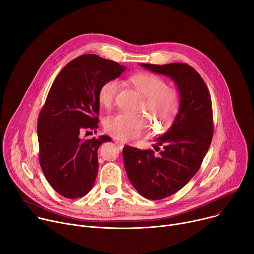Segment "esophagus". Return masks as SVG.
<instances>
[{"mask_svg":"<svg viewBox=\"0 0 254 254\" xmlns=\"http://www.w3.org/2000/svg\"><path fill=\"white\" fill-rule=\"evenodd\" d=\"M115 142H116V144L118 145V147H119V148H120V150H122V148L124 147V143H122L121 141H117V140H116Z\"/></svg>","mask_w":254,"mask_h":254,"instance_id":"obj_1","label":"esophagus"}]
</instances>
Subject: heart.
Here are the masks:
<instances>
[{
    "instance_id": "heart-1",
    "label": "heart",
    "mask_w": 254,
    "mask_h": 254,
    "mask_svg": "<svg viewBox=\"0 0 254 254\" xmlns=\"http://www.w3.org/2000/svg\"><path fill=\"white\" fill-rule=\"evenodd\" d=\"M130 82L144 97L141 111L147 112L159 129L172 124L180 112L182 97L176 88L167 86L166 81L153 72H139L130 77ZM120 84L117 79L104 81L98 89V100L101 106L112 107L119 92ZM150 129V122L144 115L117 113L104 120V130L121 141L136 139Z\"/></svg>"
}]
</instances>
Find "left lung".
Wrapping results in <instances>:
<instances>
[{"label":"left lung","instance_id":"obj_1","mask_svg":"<svg viewBox=\"0 0 254 254\" xmlns=\"http://www.w3.org/2000/svg\"><path fill=\"white\" fill-rule=\"evenodd\" d=\"M141 66L173 79L182 97L173 125L154 146L159 154L153 150L123 148L124 166L132 186L142 197L161 200L183 189L200 169L213 136L212 102L200 73L188 64Z\"/></svg>","mask_w":254,"mask_h":254}]
</instances>
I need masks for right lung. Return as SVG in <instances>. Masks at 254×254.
Segmentation results:
<instances>
[{
	"label": "right lung",
	"mask_w": 254,
	"mask_h": 254,
	"mask_svg": "<svg viewBox=\"0 0 254 254\" xmlns=\"http://www.w3.org/2000/svg\"><path fill=\"white\" fill-rule=\"evenodd\" d=\"M125 66L95 54L72 59L55 78L38 118L39 162L55 191L67 199L85 196L98 172L97 150L109 136L81 139L98 127V89Z\"/></svg>",
	"instance_id": "obj_1"
}]
</instances>
